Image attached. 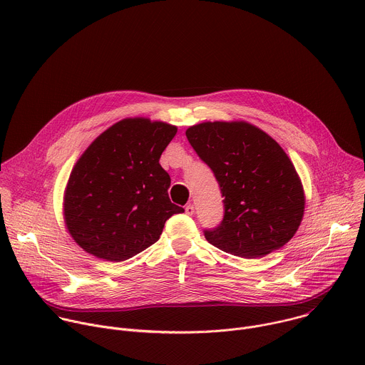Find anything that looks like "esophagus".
Wrapping results in <instances>:
<instances>
[{"label":"esophagus","instance_id":"obj_1","mask_svg":"<svg viewBox=\"0 0 365 365\" xmlns=\"http://www.w3.org/2000/svg\"><path fill=\"white\" fill-rule=\"evenodd\" d=\"M185 212H186L187 215H193V214H195V206H193L192 203L186 205V206H185Z\"/></svg>","mask_w":365,"mask_h":365}]
</instances>
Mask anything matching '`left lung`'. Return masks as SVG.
<instances>
[{
	"label": "left lung",
	"mask_w": 365,
	"mask_h": 365,
	"mask_svg": "<svg viewBox=\"0 0 365 365\" xmlns=\"http://www.w3.org/2000/svg\"><path fill=\"white\" fill-rule=\"evenodd\" d=\"M186 137L214 172L224 197V218L205 238L244 258L279 250L296 234L304 211L303 186L284 150L244 121L202 123Z\"/></svg>",
	"instance_id": "8db88e82"
}]
</instances>
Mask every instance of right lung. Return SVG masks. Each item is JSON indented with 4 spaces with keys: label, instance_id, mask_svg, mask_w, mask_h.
<instances>
[{
    "label": "right lung",
    "instance_id": "add662e5",
    "mask_svg": "<svg viewBox=\"0 0 365 365\" xmlns=\"http://www.w3.org/2000/svg\"><path fill=\"white\" fill-rule=\"evenodd\" d=\"M175 125L125 118L96 137L76 162L65 190L69 234L86 252L124 262L158 241L185 210L170 202L160 155Z\"/></svg>",
    "mask_w": 365,
    "mask_h": 365
}]
</instances>
